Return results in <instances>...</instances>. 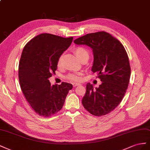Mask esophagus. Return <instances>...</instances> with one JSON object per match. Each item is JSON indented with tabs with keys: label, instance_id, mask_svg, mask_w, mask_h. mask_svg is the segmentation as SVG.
Instances as JSON below:
<instances>
[{
	"label": "esophagus",
	"instance_id": "34e87169",
	"mask_svg": "<svg viewBox=\"0 0 150 150\" xmlns=\"http://www.w3.org/2000/svg\"><path fill=\"white\" fill-rule=\"evenodd\" d=\"M72 85H73V86H74V87H75L77 86V85H79L80 84H79V83H73Z\"/></svg>",
	"mask_w": 150,
	"mask_h": 150
}]
</instances>
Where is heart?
I'll return each mask as SVG.
<instances>
[{
	"instance_id": "heart-1",
	"label": "heart",
	"mask_w": 150,
	"mask_h": 150,
	"mask_svg": "<svg viewBox=\"0 0 150 150\" xmlns=\"http://www.w3.org/2000/svg\"><path fill=\"white\" fill-rule=\"evenodd\" d=\"M74 51L76 56L79 58L80 61L83 59H88L89 58L88 51L83 47H77L75 49ZM62 63L63 55H61L58 59L57 65L58 67H61ZM66 77L67 79L72 81V82H79L81 80V74H80V73H71V74L67 75Z\"/></svg>"
}]
</instances>
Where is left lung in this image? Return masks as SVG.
I'll use <instances>...</instances> for the list:
<instances>
[{
	"instance_id": "8db88e82",
	"label": "left lung",
	"mask_w": 150,
	"mask_h": 150,
	"mask_svg": "<svg viewBox=\"0 0 150 150\" xmlns=\"http://www.w3.org/2000/svg\"><path fill=\"white\" fill-rule=\"evenodd\" d=\"M74 42L92 49V71L96 73L102 82L95 89L92 84H87L82 99L84 108L96 116L108 114L120 104L129 84L131 67L125 47L105 31L87 34Z\"/></svg>"
}]
</instances>
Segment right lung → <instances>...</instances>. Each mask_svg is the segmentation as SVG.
<instances>
[{
    "label": "right lung",
    "instance_id": "right-lung-1",
    "mask_svg": "<svg viewBox=\"0 0 150 150\" xmlns=\"http://www.w3.org/2000/svg\"><path fill=\"white\" fill-rule=\"evenodd\" d=\"M73 39L43 33L24 47L19 65L20 86L25 99L41 116L50 117L60 110L73 88L67 82L51 85L48 80L57 69L59 57Z\"/></svg>",
    "mask_w": 150,
    "mask_h": 150
}]
</instances>
